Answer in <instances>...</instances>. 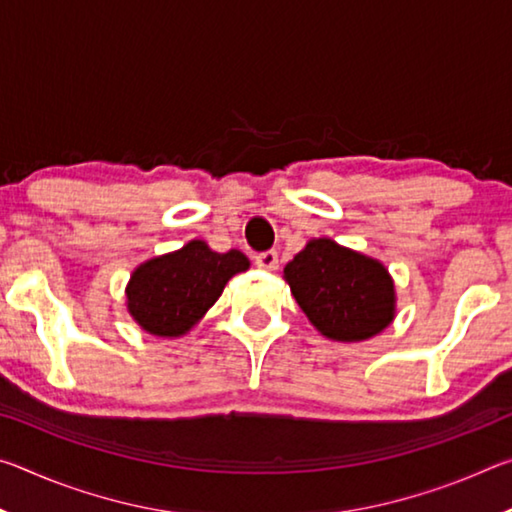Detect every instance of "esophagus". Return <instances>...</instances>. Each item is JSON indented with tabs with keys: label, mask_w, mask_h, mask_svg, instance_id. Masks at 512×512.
<instances>
[{
	"label": "esophagus",
	"mask_w": 512,
	"mask_h": 512,
	"mask_svg": "<svg viewBox=\"0 0 512 512\" xmlns=\"http://www.w3.org/2000/svg\"><path fill=\"white\" fill-rule=\"evenodd\" d=\"M255 264L259 268H264V271H275L277 264H280V259H277V253L275 250H266V253H259L255 257Z\"/></svg>",
	"instance_id": "1"
}]
</instances>
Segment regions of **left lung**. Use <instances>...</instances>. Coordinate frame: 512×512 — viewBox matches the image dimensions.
<instances>
[{
  "mask_svg": "<svg viewBox=\"0 0 512 512\" xmlns=\"http://www.w3.org/2000/svg\"><path fill=\"white\" fill-rule=\"evenodd\" d=\"M284 280L311 325L332 341L372 339L395 318L388 268L327 237L311 239L284 266Z\"/></svg>",
  "mask_w": 512,
  "mask_h": 512,
  "instance_id": "left-lung-1",
  "label": "left lung"
}]
</instances>
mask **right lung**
<instances>
[{"mask_svg":"<svg viewBox=\"0 0 512 512\" xmlns=\"http://www.w3.org/2000/svg\"><path fill=\"white\" fill-rule=\"evenodd\" d=\"M248 266L239 250L214 253L205 241L194 239L135 268L126 287L128 314L144 332L176 339L219 300L230 277Z\"/></svg>","mask_w":512,"mask_h":512,"instance_id":"right-lung-1","label":"right lung"}]
</instances>
